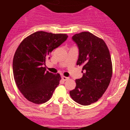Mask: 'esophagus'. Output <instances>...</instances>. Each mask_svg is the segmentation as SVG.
<instances>
[{
    "label": "esophagus",
    "instance_id": "obj_1",
    "mask_svg": "<svg viewBox=\"0 0 130 130\" xmlns=\"http://www.w3.org/2000/svg\"><path fill=\"white\" fill-rule=\"evenodd\" d=\"M69 78L68 77H65V76H64V75H62V79L63 81H67L68 79Z\"/></svg>",
    "mask_w": 130,
    "mask_h": 130
}]
</instances>
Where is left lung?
<instances>
[{"mask_svg":"<svg viewBox=\"0 0 130 130\" xmlns=\"http://www.w3.org/2000/svg\"><path fill=\"white\" fill-rule=\"evenodd\" d=\"M79 48L77 65L83 66V77L75 80V89L70 91L72 99L82 105L97 102L103 96L112 77L109 51L104 40L89 32L72 37Z\"/></svg>","mask_w":130,"mask_h":130,"instance_id":"obj_1","label":"left lung"}]
</instances>
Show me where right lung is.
Segmentation results:
<instances>
[{
  "label": "right lung",
  "mask_w": 130,
  "mask_h": 130,
  "mask_svg": "<svg viewBox=\"0 0 130 130\" xmlns=\"http://www.w3.org/2000/svg\"><path fill=\"white\" fill-rule=\"evenodd\" d=\"M66 34L38 31L21 42L13 59V73L17 87L24 97L34 104L47 102L61 77L46 71L45 61L53 49L66 40Z\"/></svg>",
  "instance_id": "obj_1"
}]
</instances>
